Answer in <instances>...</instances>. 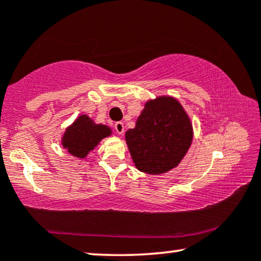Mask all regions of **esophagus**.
Wrapping results in <instances>:
<instances>
[{
    "label": "esophagus",
    "mask_w": 261,
    "mask_h": 261,
    "mask_svg": "<svg viewBox=\"0 0 261 261\" xmlns=\"http://www.w3.org/2000/svg\"><path fill=\"white\" fill-rule=\"evenodd\" d=\"M114 128H115V130L119 134H122L123 130H124V126H123V123L121 122V121H119V122H115V124H114Z\"/></svg>",
    "instance_id": "34e87169"
}]
</instances>
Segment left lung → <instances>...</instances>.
<instances>
[{
    "mask_svg": "<svg viewBox=\"0 0 261 261\" xmlns=\"http://www.w3.org/2000/svg\"><path fill=\"white\" fill-rule=\"evenodd\" d=\"M192 127L179 102L158 97L146 103L126 141L135 166L146 173H164L176 167L190 147Z\"/></svg>",
    "mask_w": 261,
    "mask_h": 261,
    "instance_id": "obj_1",
    "label": "left lung"
}]
</instances>
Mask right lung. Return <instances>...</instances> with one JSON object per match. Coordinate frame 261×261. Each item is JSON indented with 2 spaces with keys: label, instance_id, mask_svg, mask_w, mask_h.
Wrapping results in <instances>:
<instances>
[{
  "label": "right lung",
  "instance_id": "add662e5",
  "mask_svg": "<svg viewBox=\"0 0 261 261\" xmlns=\"http://www.w3.org/2000/svg\"><path fill=\"white\" fill-rule=\"evenodd\" d=\"M109 134L108 127L96 124L89 116L82 115L66 129L63 138V146L72 155L84 158L101 139L108 137Z\"/></svg>",
  "mask_w": 261,
  "mask_h": 261
}]
</instances>
